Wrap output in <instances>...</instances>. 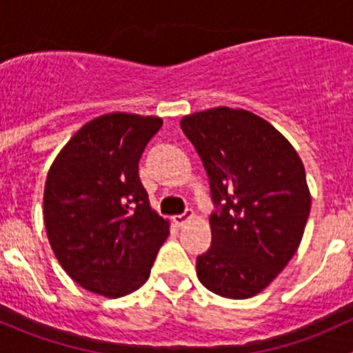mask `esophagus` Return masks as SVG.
<instances>
[{"label":"esophagus","instance_id":"34e87169","mask_svg":"<svg viewBox=\"0 0 353 353\" xmlns=\"http://www.w3.org/2000/svg\"><path fill=\"white\" fill-rule=\"evenodd\" d=\"M194 216V213H193V210H188V212H184L183 215H176V216H172V222L176 223L177 227H181V225H184V223L188 222V220H191Z\"/></svg>","mask_w":353,"mask_h":353}]
</instances>
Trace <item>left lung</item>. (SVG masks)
I'll use <instances>...</instances> for the list:
<instances>
[{
	"label": "left lung",
	"instance_id": "1",
	"mask_svg": "<svg viewBox=\"0 0 353 353\" xmlns=\"http://www.w3.org/2000/svg\"><path fill=\"white\" fill-rule=\"evenodd\" d=\"M210 179L216 212L196 275L213 294L249 299L265 290L297 251L311 212L304 163L268 121L213 108L181 119Z\"/></svg>",
	"mask_w": 353,
	"mask_h": 353
}]
</instances>
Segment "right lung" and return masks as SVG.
Listing matches in <instances>:
<instances>
[{"label": "right lung", "instance_id": "add662e5", "mask_svg": "<svg viewBox=\"0 0 353 353\" xmlns=\"http://www.w3.org/2000/svg\"><path fill=\"white\" fill-rule=\"evenodd\" d=\"M162 119L110 112L63 147L48 172L44 223L63 270L85 290L117 299L150 276L169 220L152 210L138 162Z\"/></svg>", "mask_w": 353, "mask_h": 353}]
</instances>
